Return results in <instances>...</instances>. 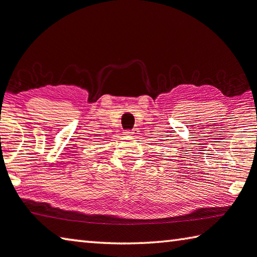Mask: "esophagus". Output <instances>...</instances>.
<instances>
[{
  "instance_id": "1",
  "label": "esophagus",
  "mask_w": 257,
  "mask_h": 257,
  "mask_svg": "<svg viewBox=\"0 0 257 257\" xmlns=\"http://www.w3.org/2000/svg\"><path fill=\"white\" fill-rule=\"evenodd\" d=\"M125 134H127V135H136L137 130L136 129H128V130H125Z\"/></svg>"
}]
</instances>
